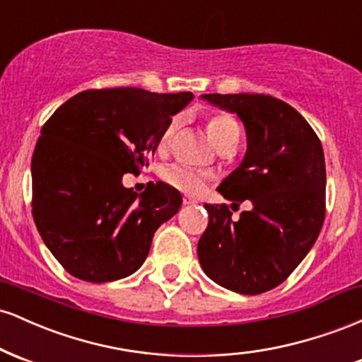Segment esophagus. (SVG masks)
<instances>
[{
  "label": "esophagus",
  "mask_w": 362,
  "mask_h": 362,
  "mask_svg": "<svg viewBox=\"0 0 362 362\" xmlns=\"http://www.w3.org/2000/svg\"><path fill=\"white\" fill-rule=\"evenodd\" d=\"M182 202H184V206H195V204H197V202H195L192 197H189V195H184Z\"/></svg>",
  "instance_id": "obj_1"
}]
</instances>
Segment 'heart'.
Listing matches in <instances>:
<instances>
[{
    "label": "heart",
    "instance_id": "b5f03b06",
    "mask_svg": "<svg viewBox=\"0 0 362 362\" xmlns=\"http://www.w3.org/2000/svg\"><path fill=\"white\" fill-rule=\"evenodd\" d=\"M180 126V119L173 117L167 124V127L163 129V132L160 134L158 139V148L167 149L172 143L173 134ZM207 134L216 148L221 146L224 143H230V141H238L240 139V124L238 120L228 114H214L213 117H209L206 124ZM161 177L167 182L170 187L180 190V192L190 194V195H199L204 192L207 182H209V175L207 173L199 172V170L184 167V165H170L161 172Z\"/></svg>",
    "mask_w": 362,
    "mask_h": 362
}]
</instances>
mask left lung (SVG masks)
Masks as SVG:
<instances>
[{
  "label": "left lung",
  "instance_id": "8db88e82",
  "mask_svg": "<svg viewBox=\"0 0 362 362\" xmlns=\"http://www.w3.org/2000/svg\"><path fill=\"white\" fill-rule=\"evenodd\" d=\"M242 119L247 153L218 187L224 199L250 201L231 219L226 204H204L209 224L197 243L216 284L260 294L289 277L317 242L325 219V156L318 136L289 103L262 93L201 95Z\"/></svg>",
  "mask_w": 362,
  "mask_h": 362
}]
</instances>
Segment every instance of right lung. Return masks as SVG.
Returning a JSON list of instances; mask_svg holds the SVG:
<instances>
[{"mask_svg":"<svg viewBox=\"0 0 362 362\" xmlns=\"http://www.w3.org/2000/svg\"><path fill=\"white\" fill-rule=\"evenodd\" d=\"M190 91L86 90L51 115L32 156V214L45 247L71 276L110 282L146 260L153 235L178 213L182 195L163 182L143 194L122 185L155 155Z\"/></svg>","mask_w":362,"mask_h":362,"instance_id":"add662e5","label":"right lung"}]
</instances>
